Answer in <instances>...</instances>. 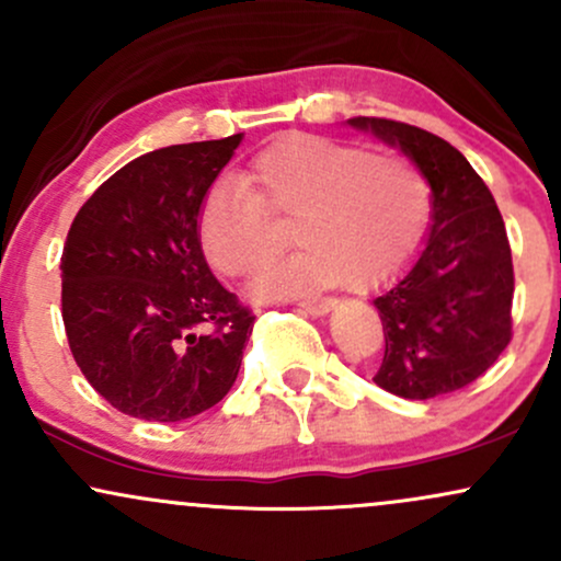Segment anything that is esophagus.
Wrapping results in <instances>:
<instances>
[{"mask_svg":"<svg viewBox=\"0 0 561 561\" xmlns=\"http://www.w3.org/2000/svg\"><path fill=\"white\" fill-rule=\"evenodd\" d=\"M298 306H300V311L311 313V317H324V313L332 311L334 300H330V298H317V300H302V302H298Z\"/></svg>","mask_w":561,"mask_h":561,"instance_id":"34e87169","label":"esophagus"}]
</instances>
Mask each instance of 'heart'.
Listing matches in <instances>:
<instances>
[{
  "instance_id": "b5f03b06",
  "label": "heart",
  "mask_w": 561,
  "mask_h": 561,
  "mask_svg": "<svg viewBox=\"0 0 561 561\" xmlns=\"http://www.w3.org/2000/svg\"><path fill=\"white\" fill-rule=\"evenodd\" d=\"M430 216L422 171L398 152L317 134L276 139L242 171L218 182L197 210V242L218 274L244 279L279 248L274 221H293L300 250L263 268L261 298H295L351 276L371 285L405 261Z\"/></svg>"
}]
</instances>
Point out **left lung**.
<instances>
[{
	"label": "left lung",
	"mask_w": 561,
	"mask_h": 561,
	"mask_svg": "<svg viewBox=\"0 0 561 561\" xmlns=\"http://www.w3.org/2000/svg\"><path fill=\"white\" fill-rule=\"evenodd\" d=\"M347 124L401 147L433 190L422 253L375 298L385 332L375 382L409 401L467 388L512 340L514 266L499 205L446 139L390 118Z\"/></svg>",
	"instance_id": "obj_1"
}]
</instances>
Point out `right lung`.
<instances>
[{"label":"right lung","instance_id":"right-lung-1","mask_svg":"<svg viewBox=\"0 0 561 561\" xmlns=\"http://www.w3.org/2000/svg\"><path fill=\"white\" fill-rule=\"evenodd\" d=\"M240 141L147 152L70 224L60 263L70 353L128 416L190 420L221 401L240 371L255 317L210 274L197 242L199 203Z\"/></svg>","mask_w":561,"mask_h":561}]
</instances>
